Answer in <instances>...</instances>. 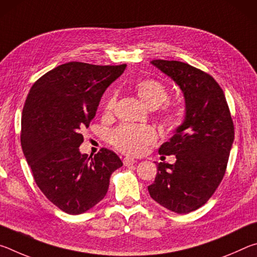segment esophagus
Here are the masks:
<instances>
[{"label": "esophagus", "mask_w": 257, "mask_h": 257, "mask_svg": "<svg viewBox=\"0 0 257 257\" xmlns=\"http://www.w3.org/2000/svg\"><path fill=\"white\" fill-rule=\"evenodd\" d=\"M135 163H136V160L133 159V158H129V156H127V158L123 159L124 167H130V165H133Z\"/></svg>", "instance_id": "1"}]
</instances>
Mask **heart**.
Listing matches in <instances>:
<instances>
[{
  "instance_id": "1",
  "label": "heart",
  "mask_w": 257,
  "mask_h": 257,
  "mask_svg": "<svg viewBox=\"0 0 257 257\" xmlns=\"http://www.w3.org/2000/svg\"><path fill=\"white\" fill-rule=\"evenodd\" d=\"M135 90L141 101L149 107L155 108L169 99L168 87L156 79H141L135 84ZM116 94L110 92L104 103V111L110 113L114 108ZM163 120L171 129L178 128L182 123V114L177 108H167L163 113ZM156 132L153 127L146 124H123L110 134L111 144L123 153L139 155L144 153L146 147L154 143Z\"/></svg>"
}]
</instances>
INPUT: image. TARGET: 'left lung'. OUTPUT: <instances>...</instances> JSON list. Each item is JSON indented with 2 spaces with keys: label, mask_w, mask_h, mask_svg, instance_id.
Instances as JSON below:
<instances>
[{
  "label": "left lung",
  "mask_w": 257,
  "mask_h": 257,
  "mask_svg": "<svg viewBox=\"0 0 257 257\" xmlns=\"http://www.w3.org/2000/svg\"><path fill=\"white\" fill-rule=\"evenodd\" d=\"M153 66L180 87L186 103L184 122L159 153L176 163H158L151 197L172 212L186 214L203 206L222 181L234 128L224 93L214 78L180 61L153 60Z\"/></svg>",
  "instance_id": "1"
}]
</instances>
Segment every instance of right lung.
<instances>
[{
  "mask_svg": "<svg viewBox=\"0 0 257 257\" xmlns=\"http://www.w3.org/2000/svg\"><path fill=\"white\" fill-rule=\"evenodd\" d=\"M127 64L68 62L42 76L29 90L21 118V147L35 182L68 214H81L105 197L112 172L122 167L114 152L81 154L105 89Z\"/></svg>",
  "mask_w": 257,
  "mask_h": 257,
  "instance_id": "add662e5",
  "label": "right lung"
}]
</instances>
